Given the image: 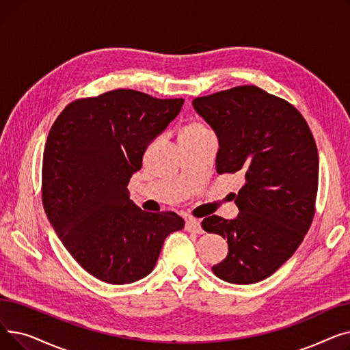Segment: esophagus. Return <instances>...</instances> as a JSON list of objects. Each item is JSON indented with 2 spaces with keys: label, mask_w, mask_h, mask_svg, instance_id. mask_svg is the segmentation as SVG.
<instances>
[{
  "label": "esophagus",
  "mask_w": 350,
  "mask_h": 350,
  "mask_svg": "<svg viewBox=\"0 0 350 350\" xmlns=\"http://www.w3.org/2000/svg\"><path fill=\"white\" fill-rule=\"evenodd\" d=\"M186 230L197 232V234H203L204 232V230L201 228V223L198 221V219H196V218H189L187 219V221H186Z\"/></svg>",
  "instance_id": "34e87169"
}]
</instances>
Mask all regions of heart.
I'll list each match as a JSON object with an SVG mask.
<instances>
[{
    "instance_id": "obj_1",
    "label": "heart",
    "mask_w": 350,
    "mask_h": 350,
    "mask_svg": "<svg viewBox=\"0 0 350 350\" xmlns=\"http://www.w3.org/2000/svg\"><path fill=\"white\" fill-rule=\"evenodd\" d=\"M208 131L204 127V124H201L200 122H190L185 127L181 129L180 132V139H190V137H197L207 133Z\"/></svg>"
}]
</instances>
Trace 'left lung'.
<instances>
[{
	"label": "left lung",
	"instance_id": "1",
	"mask_svg": "<svg viewBox=\"0 0 350 350\" xmlns=\"http://www.w3.org/2000/svg\"><path fill=\"white\" fill-rule=\"evenodd\" d=\"M193 106L218 137L217 173L245 176L237 218L211 215L201 223L228 243L213 272L231 284L260 282L291 258L314 219L315 139L295 106L254 85L196 98Z\"/></svg>",
	"mask_w": 350,
	"mask_h": 350
}]
</instances>
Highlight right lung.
Masks as SVG:
<instances>
[{
	"instance_id": "right-lung-1",
	"label": "right lung",
	"mask_w": 350,
	"mask_h": 350,
	"mask_svg": "<svg viewBox=\"0 0 350 350\" xmlns=\"http://www.w3.org/2000/svg\"><path fill=\"white\" fill-rule=\"evenodd\" d=\"M183 103L116 89L70 102L51 127L42 160L45 213L73 260L103 282L144 278L165 237L185 227L173 211H143L127 190L147 146Z\"/></svg>"
}]
</instances>
